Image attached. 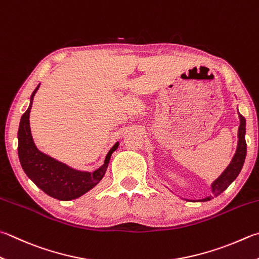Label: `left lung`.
Wrapping results in <instances>:
<instances>
[{"instance_id": "obj_1", "label": "left lung", "mask_w": 259, "mask_h": 259, "mask_svg": "<svg viewBox=\"0 0 259 259\" xmlns=\"http://www.w3.org/2000/svg\"><path fill=\"white\" fill-rule=\"evenodd\" d=\"M239 118H240V126H239V133H238L239 141H238V148H237V152L235 154V157H233L231 163L228 165V168L224 170L223 174L212 184V192H213L212 196L204 198L201 202H206L215 196H219V195L223 193L224 190L230 186V184L238 177V175L241 171L243 162H245V159H246V154H247V143L245 139L246 119L245 117L240 114H239Z\"/></svg>"}]
</instances>
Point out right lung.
<instances>
[{
	"label": "right lung",
	"instance_id": "1",
	"mask_svg": "<svg viewBox=\"0 0 259 259\" xmlns=\"http://www.w3.org/2000/svg\"><path fill=\"white\" fill-rule=\"evenodd\" d=\"M39 85L32 92L30 105L21 117L18 132V154L23 171L44 193L60 201H71L94 188L104 177L114 151L118 148L117 142L106 155L104 165L94 172L77 171L67 167L48 155L40 152L33 143L29 115L33 97Z\"/></svg>",
	"mask_w": 259,
	"mask_h": 259
}]
</instances>
